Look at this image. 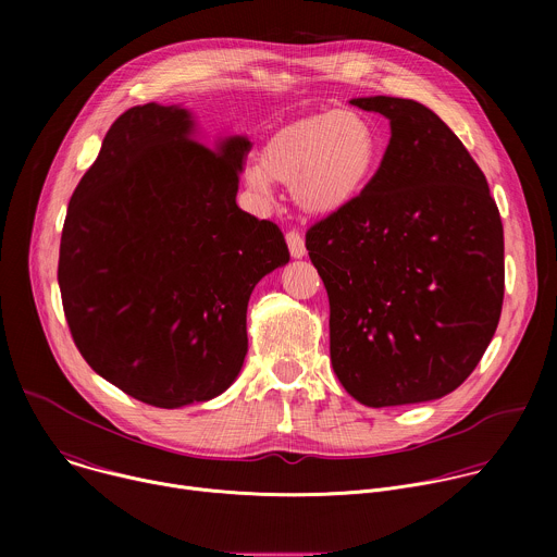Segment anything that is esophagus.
<instances>
[{"instance_id":"34e87169","label":"esophagus","mask_w":557,"mask_h":557,"mask_svg":"<svg viewBox=\"0 0 557 557\" xmlns=\"http://www.w3.org/2000/svg\"><path fill=\"white\" fill-rule=\"evenodd\" d=\"M286 243H288V249H290V256H293V258H304V256H306L304 237H301L299 231H288V233H286Z\"/></svg>"}]
</instances>
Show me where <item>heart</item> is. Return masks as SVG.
Here are the masks:
<instances>
[{
  "label": "heart",
  "instance_id": "heart-1",
  "mask_svg": "<svg viewBox=\"0 0 557 557\" xmlns=\"http://www.w3.org/2000/svg\"><path fill=\"white\" fill-rule=\"evenodd\" d=\"M379 163V134L359 112L331 110L280 127L247 165V187L271 200L275 183L290 185L295 205L331 215L355 202Z\"/></svg>",
  "mask_w": 557,
  "mask_h": 557
}]
</instances>
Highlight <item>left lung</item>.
<instances>
[{"mask_svg": "<svg viewBox=\"0 0 557 557\" xmlns=\"http://www.w3.org/2000/svg\"><path fill=\"white\" fill-rule=\"evenodd\" d=\"M350 103L383 114L392 136L361 196L306 231L331 301V363L368 408L441 399L498 329L500 213L481 168L430 108Z\"/></svg>", "mask_w": 557, "mask_h": 557, "instance_id": "obj_1", "label": "left lung"}]
</instances>
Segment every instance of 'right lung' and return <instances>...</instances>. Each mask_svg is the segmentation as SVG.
Masks as SVG:
<instances>
[{
  "mask_svg": "<svg viewBox=\"0 0 557 557\" xmlns=\"http://www.w3.org/2000/svg\"><path fill=\"white\" fill-rule=\"evenodd\" d=\"M178 106H136L108 129L61 231L72 339L106 381L156 408L222 394L240 372L256 284L290 260L235 202L251 143L194 138Z\"/></svg>",
  "mask_w": 557,
  "mask_h": 557,
  "instance_id": "right-lung-1",
  "label": "right lung"
}]
</instances>
